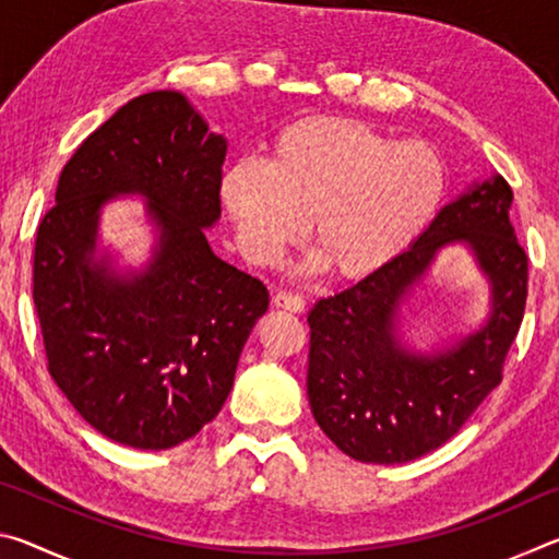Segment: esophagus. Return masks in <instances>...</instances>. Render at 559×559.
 Masks as SVG:
<instances>
[{"label": "esophagus", "mask_w": 559, "mask_h": 559, "mask_svg": "<svg viewBox=\"0 0 559 559\" xmlns=\"http://www.w3.org/2000/svg\"><path fill=\"white\" fill-rule=\"evenodd\" d=\"M273 302L283 310H290V313H300V310L306 308V298H302L300 293H290V290H278L276 296H273Z\"/></svg>", "instance_id": "34e87169"}]
</instances>
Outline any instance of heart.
<instances>
[{"label":"heart","instance_id":"1","mask_svg":"<svg viewBox=\"0 0 559 559\" xmlns=\"http://www.w3.org/2000/svg\"><path fill=\"white\" fill-rule=\"evenodd\" d=\"M447 165L424 143H400L365 122L313 118L276 140L266 165L226 169L222 197L246 259L276 263L310 219V239L340 278L386 266L429 224Z\"/></svg>","mask_w":559,"mask_h":559}]
</instances>
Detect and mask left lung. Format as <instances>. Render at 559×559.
<instances>
[{"label": "left lung", "instance_id": "obj_1", "mask_svg": "<svg viewBox=\"0 0 559 559\" xmlns=\"http://www.w3.org/2000/svg\"><path fill=\"white\" fill-rule=\"evenodd\" d=\"M510 204L513 189L500 175L476 182L409 249L308 313L310 409L349 459L392 466L439 449L503 380L527 298V257ZM451 242H466L487 273L491 313L459 344L414 354L399 337V308Z\"/></svg>", "mask_w": 559, "mask_h": 559}]
</instances>
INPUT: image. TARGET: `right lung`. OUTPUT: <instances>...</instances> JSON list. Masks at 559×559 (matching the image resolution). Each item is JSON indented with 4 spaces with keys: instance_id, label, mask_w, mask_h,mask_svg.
Returning <instances> with one entry per match:
<instances>
[{
    "instance_id": "obj_1",
    "label": "right lung",
    "mask_w": 559,
    "mask_h": 559,
    "mask_svg": "<svg viewBox=\"0 0 559 559\" xmlns=\"http://www.w3.org/2000/svg\"><path fill=\"white\" fill-rule=\"evenodd\" d=\"M226 140L177 91L128 100L63 165L34 246V306L49 372L93 429L132 449L192 439L229 396L243 343L269 310L259 278L222 261ZM148 200L158 226L143 272L95 259L102 204Z\"/></svg>"
}]
</instances>
